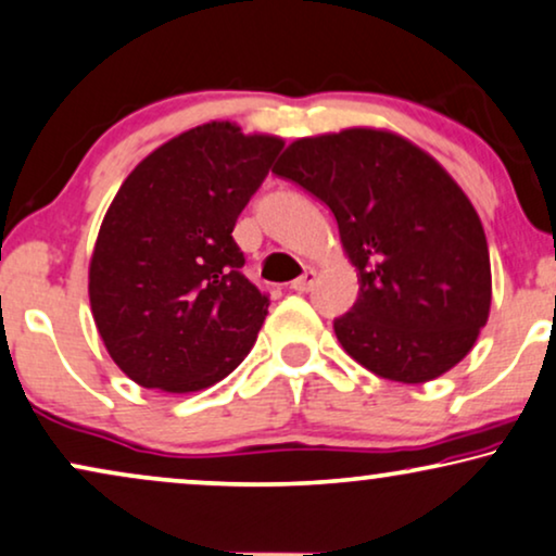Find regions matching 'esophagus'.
I'll return each instance as SVG.
<instances>
[{"mask_svg": "<svg viewBox=\"0 0 556 556\" xmlns=\"http://www.w3.org/2000/svg\"><path fill=\"white\" fill-rule=\"evenodd\" d=\"M315 279H318V271L311 269V266H305V271H302L300 277L292 282V290L294 292H311L315 287Z\"/></svg>", "mask_w": 556, "mask_h": 556, "instance_id": "esophagus-1", "label": "esophagus"}]
</instances>
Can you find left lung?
<instances>
[{"label": "left lung", "instance_id": "left-lung-1", "mask_svg": "<svg viewBox=\"0 0 556 556\" xmlns=\"http://www.w3.org/2000/svg\"><path fill=\"white\" fill-rule=\"evenodd\" d=\"M277 177L326 202L359 298L333 320L351 359L420 384L456 367L490 315L480 215L446 168L390 130L349 128L287 146Z\"/></svg>", "mask_w": 556, "mask_h": 556}]
</instances>
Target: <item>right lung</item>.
I'll use <instances>...</instances> for the list:
<instances>
[{
  "label": "right lung",
  "instance_id": "right-lung-1",
  "mask_svg": "<svg viewBox=\"0 0 556 556\" xmlns=\"http://www.w3.org/2000/svg\"><path fill=\"white\" fill-rule=\"evenodd\" d=\"M282 146L233 123L197 125L117 189L89 262V302L112 362L140 388L205 390L256 343L269 298L241 274L230 233Z\"/></svg>",
  "mask_w": 556,
  "mask_h": 556
}]
</instances>
